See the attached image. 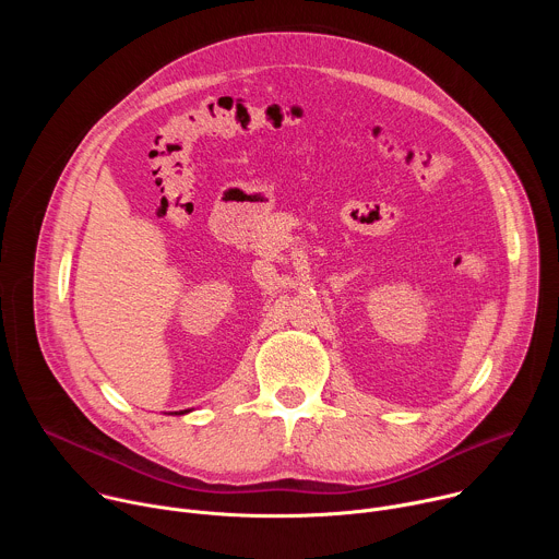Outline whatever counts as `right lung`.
<instances>
[{"label": "right lung", "instance_id": "add662e5", "mask_svg": "<svg viewBox=\"0 0 559 559\" xmlns=\"http://www.w3.org/2000/svg\"><path fill=\"white\" fill-rule=\"evenodd\" d=\"M188 412H190V409H183V412H179V416H183V414H188ZM175 414H177V412H175Z\"/></svg>", "mask_w": 559, "mask_h": 559}]
</instances>
